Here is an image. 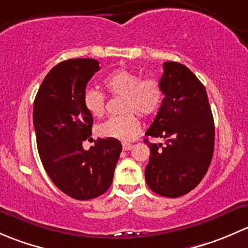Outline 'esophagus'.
<instances>
[{"label":"esophagus","mask_w":248,"mask_h":248,"mask_svg":"<svg viewBox=\"0 0 248 248\" xmlns=\"http://www.w3.org/2000/svg\"><path fill=\"white\" fill-rule=\"evenodd\" d=\"M132 147H133V145L129 144V142H124V144H122V149H124V151H128V150H131Z\"/></svg>","instance_id":"34e87169"}]
</instances>
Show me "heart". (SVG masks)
<instances>
[{
    "label": "heart",
    "instance_id": "1",
    "mask_svg": "<svg viewBox=\"0 0 248 248\" xmlns=\"http://www.w3.org/2000/svg\"><path fill=\"white\" fill-rule=\"evenodd\" d=\"M104 86L114 96H122L120 111L97 127V133L104 138L129 141L140 131L138 115L151 116L161 108L163 89L156 79H142L136 72L116 69L104 79ZM82 103L90 115L101 117L106 111V97L101 91L86 89Z\"/></svg>",
    "mask_w": 248,
    "mask_h": 248
}]
</instances>
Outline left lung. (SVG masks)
<instances>
[{
  "instance_id": "left-lung-1",
  "label": "left lung",
  "mask_w": 248,
  "mask_h": 248,
  "mask_svg": "<svg viewBox=\"0 0 248 248\" xmlns=\"http://www.w3.org/2000/svg\"><path fill=\"white\" fill-rule=\"evenodd\" d=\"M159 84L164 98L147 137L166 139L152 144L145 168L146 184L155 193L177 198L197 187L211 163L215 124L206 90L185 64L164 62Z\"/></svg>"
}]
</instances>
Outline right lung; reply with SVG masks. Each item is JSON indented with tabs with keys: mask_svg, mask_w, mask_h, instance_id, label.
Returning <instances> with one entry per match:
<instances>
[{
	"mask_svg": "<svg viewBox=\"0 0 248 248\" xmlns=\"http://www.w3.org/2000/svg\"><path fill=\"white\" fill-rule=\"evenodd\" d=\"M99 71L93 59L60 62L44 78L33 103L37 147L46 174L64 194L89 201L106 193L112 182L122 145L98 139L90 150L92 115L82 103L89 80Z\"/></svg>",
	"mask_w": 248,
	"mask_h": 248,
	"instance_id": "obj_1",
	"label": "right lung"
}]
</instances>
